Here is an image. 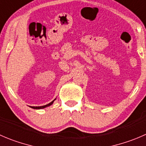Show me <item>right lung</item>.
Listing matches in <instances>:
<instances>
[{
  "label": "right lung",
  "instance_id": "add662e5",
  "mask_svg": "<svg viewBox=\"0 0 146 146\" xmlns=\"http://www.w3.org/2000/svg\"><path fill=\"white\" fill-rule=\"evenodd\" d=\"M55 100H56V99H55ZM55 100H53V101L50 102V103H48V104L46 105V106H31V108H33V109H42V108H45L48 107V106H51V105L53 103V102H54Z\"/></svg>",
  "mask_w": 146,
  "mask_h": 146
}]
</instances>
